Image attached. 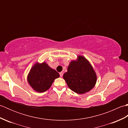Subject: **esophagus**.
<instances>
[{
	"mask_svg": "<svg viewBox=\"0 0 128 128\" xmlns=\"http://www.w3.org/2000/svg\"><path fill=\"white\" fill-rule=\"evenodd\" d=\"M59 74H60V76L62 77V75H63V72H60L59 73Z\"/></svg>",
	"mask_w": 128,
	"mask_h": 128,
	"instance_id": "34e87169",
	"label": "esophagus"
}]
</instances>
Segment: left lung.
Masks as SVG:
<instances>
[{
	"mask_svg": "<svg viewBox=\"0 0 128 128\" xmlns=\"http://www.w3.org/2000/svg\"><path fill=\"white\" fill-rule=\"evenodd\" d=\"M70 89L78 94H83L94 88L97 76L93 68L85 58L78 56L77 60H72L63 75Z\"/></svg>",
	"mask_w": 128,
	"mask_h": 128,
	"instance_id": "left-lung-1",
	"label": "left lung"
}]
</instances>
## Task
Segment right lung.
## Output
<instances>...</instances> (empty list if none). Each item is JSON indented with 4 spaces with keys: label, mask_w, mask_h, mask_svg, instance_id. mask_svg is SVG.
<instances>
[{
    "label": "right lung",
    "mask_w": 128,
    "mask_h": 128,
    "mask_svg": "<svg viewBox=\"0 0 128 128\" xmlns=\"http://www.w3.org/2000/svg\"><path fill=\"white\" fill-rule=\"evenodd\" d=\"M59 77L58 72L43 62L34 65L28 75V81L34 90L43 92L50 88L54 80Z\"/></svg>",
    "instance_id": "add662e5"
}]
</instances>
